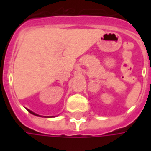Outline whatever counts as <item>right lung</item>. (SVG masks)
I'll list each match as a JSON object with an SVG mask.
<instances>
[{
	"label": "right lung",
	"instance_id": "obj_1",
	"mask_svg": "<svg viewBox=\"0 0 151 151\" xmlns=\"http://www.w3.org/2000/svg\"><path fill=\"white\" fill-rule=\"evenodd\" d=\"M27 111H29V112H30V113L33 114V115H35V116H40V115H38V114L35 113V112H33V111H31V110H29V109H27Z\"/></svg>",
	"mask_w": 151,
	"mask_h": 151
}]
</instances>
